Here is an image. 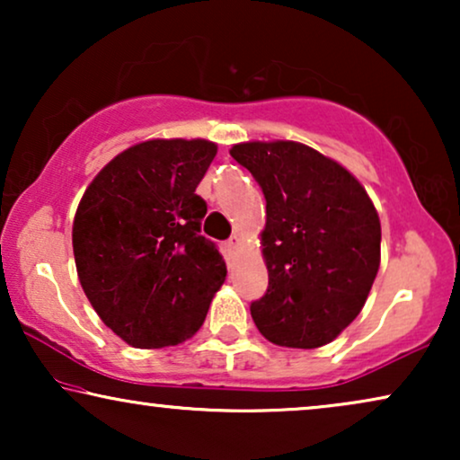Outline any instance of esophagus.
Masks as SVG:
<instances>
[{"label":"esophagus","mask_w":460,"mask_h":460,"mask_svg":"<svg viewBox=\"0 0 460 460\" xmlns=\"http://www.w3.org/2000/svg\"><path fill=\"white\" fill-rule=\"evenodd\" d=\"M238 247H241V238H238L236 234H234V236H230L228 241H226V249H228L230 253H234V251H236Z\"/></svg>","instance_id":"34e87169"}]
</instances>
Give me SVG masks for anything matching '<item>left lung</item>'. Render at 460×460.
<instances>
[{
  "instance_id": "left-lung-1",
  "label": "left lung",
  "mask_w": 460,
  "mask_h": 460,
  "mask_svg": "<svg viewBox=\"0 0 460 460\" xmlns=\"http://www.w3.org/2000/svg\"><path fill=\"white\" fill-rule=\"evenodd\" d=\"M230 155L266 197L268 291L251 304L268 341L331 343L367 304L381 261V222L360 181L305 144L243 142Z\"/></svg>"
}]
</instances>
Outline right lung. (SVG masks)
Masks as SVG:
<instances>
[{
    "instance_id": "obj_1",
    "label": "right lung",
    "mask_w": 460,
    "mask_h": 460,
    "mask_svg": "<svg viewBox=\"0 0 460 460\" xmlns=\"http://www.w3.org/2000/svg\"><path fill=\"white\" fill-rule=\"evenodd\" d=\"M216 153L209 140L136 144L93 178L75 213L81 287L134 348L190 339L224 285V257L200 234L207 203L197 194Z\"/></svg>"
}]
</instances>
